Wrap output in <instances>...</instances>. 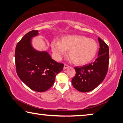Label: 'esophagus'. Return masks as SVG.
<instances>
[{
    "label": "esophagus",
    "mask_w": 123,
    "mask_h": 123,
    "mask_svg": "<svg viewBox=\"0 0 123 123\" xmlns=\"http://www.w3.org/2000/svg\"><path fill=\"white\" fill-rule=\"evenodd\" d=\"M69 67V65H67V64H65V65H64L63 69H67V68H68Z\"/></svg>",
    "instance_id": "34e87169"
}]
</instances>
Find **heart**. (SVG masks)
Instances as JSON below:
<instances>
[{
  "label": "heart",
  "instance_id": "heart-1",
  "mask_svg": "<svg viewBox=\"0 0 123 123\" xmlns=\"http://www.w3.org/2000/svg\"><path fill=\"white\" fill-rule=\"evenodd\" d=\"M51 48L57 60L69 50L68 54L75 64L83 65L90 62L97 54L98 45L94 40L80 35H67L60 42L53 40Z\"/></svg>",
  "mask_w": 123,
  "mask_h": 123
}]
</instances>
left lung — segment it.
Segmentation results:
<instances>
[{"mask_svg":"<svg viewBox=\"0 0 123 123\" xmlns=\"http://www.w3.org/2000/svg\"><path fill=\"white\" fill-rule=\"evenodd\" d=\"M99 50L98 56L93 63L80 67H74L76 75L72 78V84L80 92L93 90L105 78L109 65V47L104 41L98 37Z\"/></svg>","mask_w":123,"mask_h":123,"instance_id":"left-lung-1","label":"left lung"}]
</instances>
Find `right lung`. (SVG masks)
<instances>
[{
    "label": "right lung",
    "mask_w": 123,
    "mask_h": 123,
    "mask_svg": "<svg viewBox=\"0 0 123 123\" xmlns=\"http://www.w3.org/2000/svg\"><path fill=\"white\" fill-rule=\"evenodd\" d=\"M38 35V30H32L24 36L16 45L15 59L20 79L32 90L43 92L53 86L64 65L52 59L46 51L34 49L31 38Z\"/></svg>",
    "instance_id": "obj_1"
}]
</instances>
